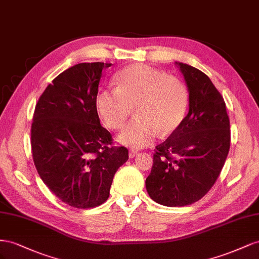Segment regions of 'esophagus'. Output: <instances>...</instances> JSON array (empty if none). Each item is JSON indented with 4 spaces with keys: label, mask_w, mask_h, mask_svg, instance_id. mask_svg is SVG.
Wrapping results in <instances>:
<instances>
[{
    "label": "esophagus",
    "mask_w": 259,
    "mask_h": 259,
    "mask_svg": "<svg viewBox=\"0 0 259 259\" xmlns=\"http://www.w3.org/2000/svg\"><path fill=\"white\" fill-rule=\"evenodd\" d=\"M138 155V152L137 151H135V150H131L130 152H129V157L130 158H134V157H136Z\"/></svg>",
    "instance_id": "obj_1"
}]
</instances>
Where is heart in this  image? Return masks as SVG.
Instances as JSON below:
<instances>
[{"label": "heart", "mask_w": 259, "mask_h": 259, "mask_svg": "<svg viewBox=\"0 0 259 259\" xmlns=\"http://www.w3.org/2000/svg\"><path fill=\"white\" fill-rule=\"evenodd\" d=\"M117 89L101 90L98 112L107 127L119 130L127 122L131 107L137 119L118 136L132 149L152 144L158 134L168 136L179 128L189 105L188 89L182 81L144 64H134L116 76Z\"/></svg>", "instance_id": "b5f03b06"}]
</instances>
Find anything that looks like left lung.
<instances>
[{
    "label": "left lung",
    "mask_w": 259,
    "mask_h": 259,
    "mask_svg": "<svg viewBox=\"0 0 259 259\" xmlns=\"http://www.w3.org/2000/svg\"><path fill=\"white\" fill-rule=\"evenodd\" d=\"M189 91V113L157 145L145 180L153 201L180 207L201 199L215 184L230 149V120L224 98L204 72L177 63Z\"/></svg>",
    "instance_id": "1"
}]
</instances>
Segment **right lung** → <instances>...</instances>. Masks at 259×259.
<instances>
[{
	"label": "right lung",
	"mask_w": 259,
	"mask_h": 259,
	"mask_svg": "<svg viewBox=\"0 0 259 259\" xmlns=\"http://www.w3.org/2000/svg\"><path fill=\"white\" fill-rule=\"evenodd\" d=\"M112 64L81 63L60 73L35 105L31 125L34 166L65 204L92 208L106 202L128 150L114 146L103 128L95 98L102 70Z\"/></svg>",
	"instance_id": "1"
}]
</instances>
